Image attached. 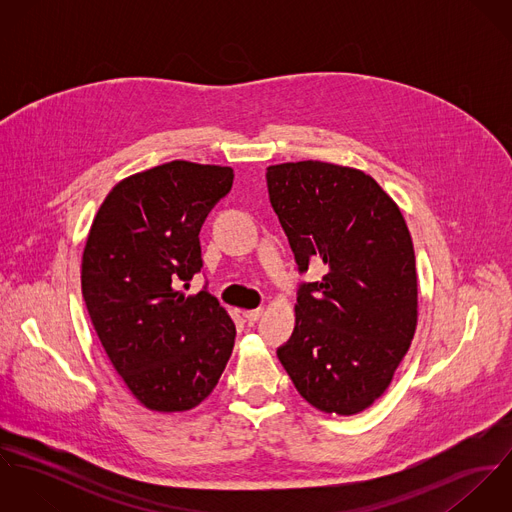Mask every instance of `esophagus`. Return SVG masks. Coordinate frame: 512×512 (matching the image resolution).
<instances>
[{
    "mask_svg": "<svg viewBox=\"0 0 512 512\" xmlns=\"http://www.w3.org/2000/svg\"><path fill=\"white\" fill-rule=\"evenodd\" d=\"M262 315H264V309H250V311H244V319H246L248 323H256Z\"/></svg>",
    "mask_w": 512,
    "mask_h": 512,
    "instance_id": "34e87169",
    "label": "esophagus"
}]
</instances>
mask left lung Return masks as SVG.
<instances>
[{"label": "left lung", "instance_id": "left-lung-1", "mask_svg": "<svg viewBox=\"0 0 512 512\" xmlns=\"http://www.w3.org/2000/svg\"><path fill=\"white\" fill-rule=\"evenodd\" d=\"M272 209L299 274L295 327L278 359L317 410L353 416L378 400L418 323L412 236L398 205L363 171L323 161L270 165Z\"/></svg>", "mask_w": 512, "mask_h": 512}]
</instances>
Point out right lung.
I'll return each instance as SVG.
<instances>
[{"instance_id": "add662e5", "label": "right lung", "mask_w": 512, "mask_h": 512, "mask_svg": "<svg viewBox=\"0 0 512 512\" xmlns=\"http://www.w3.org/2000/svg\"><path fill=\"white\" fill-rule=\"evenodd\" d=\"M230 167L171 161L120 181L82 254V297L130 392L153 412H185L217 386L236 327L215 295H185L203 268L199 232L230 191Z\"/></svg>"}]
</instances>
